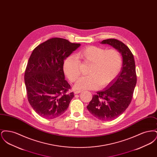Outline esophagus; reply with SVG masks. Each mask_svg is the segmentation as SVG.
<instances>
[{
	"label": "esophagus",
	"mask_w": 157,
	"mask_h": 157,
	"mask_svg": "<svg viewBox=\"0 0 157 157\" xmlns=\"http://www.w3.org/2000/svg\"><path fill=\"white\" fill-rule=\"evenodd\" d=\"M81 92H82L81 90H75V92H74L75 94H79Z\"/></svg>",
	"instance_id": "1"
}]
</instances>
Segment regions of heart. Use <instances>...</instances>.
<instances>
[{
	"mask_svg": "<svg viewBox=\"0 0 157 157\" xmlns=\"http://www.w3.org/2000/svg\"><path fill=\"white\" fill-rule=\"evenodd\" d=\"M90 63L88 76L81 77L75 83V90H95L104 88L118 76L122 67V56L117 49L106 50L104 48L90 46L71 55L63 63V71L67 78L75 81L80 75L81 62Z\"/></svg>",
	"mask_w": 157,
	"mask_h": 157,
	"instance_id": "1",
	"label": "heart"
}]
</instances>
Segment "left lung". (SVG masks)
Returning a JSON list of instances; mask_svg holds the SVG:
<instances>
[{
    "instance_id": "1",
    "label": "left lung",
    "mask_w": 157,
    "mask_h": 157,
    "mask_svg": "<svg viewBox=\"0 0 157 157\" xmlns=\"http://www.w3.org/2000/svg\"><path fill=\"white\" fill-rule=\"evenodd\" d=\"M120 52L122 65L120 73L104 90L97 92L87 106L90 113L98 120L108 121L118 117L130 104L136 83L134 58L128 47L115 39L102 40Z\"/></svg>"
}]
</instances>
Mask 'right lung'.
Instances as JSON below:
<instances>
[{"mask_svg":"<svg viewBox=\"0 0 157 157\" xmlns=\"http://www.w3.org/2000/svg\"><path fill=\"white\" fill-rule=\"evenodd\" d=\"M81 46L54 37L38 45L28 60L25 73L28 99L33 110L46 119L63 114L74 97L67 94L71 86L65 79L63 63Z\"/></svg>","mask_w":157,"mask_h":157,"instance_id":"obj_1","label":"right lung"}]
</instances>
